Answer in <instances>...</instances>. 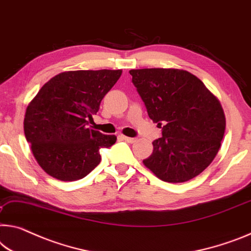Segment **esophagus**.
Listing matches in <instances>:
<instances>
[{"label":"esophagus","mask_w":251,"mask_h":251,"mask_svg":"<svg viewBox=\"0 0 251 251\" xmlns=\"http://www.w3.org/2000/svg\"><path fill=\"white\" fill-rule=\"evenodd\" d=\"M120 137H121V138H122L123 140H125V141L129 142V144H133V142H136V140H137L136 138H130V137H126V136H122V134H121Z\"/></svg>","instance_id":"34e87169"}]
</instances>
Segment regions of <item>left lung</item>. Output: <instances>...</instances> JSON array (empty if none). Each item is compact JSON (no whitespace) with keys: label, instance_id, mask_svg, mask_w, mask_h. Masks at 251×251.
<instances>
[{"label":"left lung","instance_id":"obj_1","mask_svg":"<svg viewBox=\"0 0 251 251\" xmlns=\"http://www.w3.org/2000/svg\"><path fill=\"white\" fill-rule=\"evenodd\" d=\"M129 73L149 118L163 128V137L152 142V153L142 163L168 183L187 182L201 174L217 156L226 130V115L217 96L183 69Z\"/></svg>","mask_w":251,"mask_h":251}]
</instances>
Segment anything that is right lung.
<instances>
[{
	"mask_svg": "<svg viewBox=\"0 0 251 251\" xmlns=\"http://www.w3.org/2000/svg\"><path fill=\"white\" fill-rule=\"evenodd\" d=\"M121 74V69L60 73L29 103L23 122L25 139L48 175L64 182L83 178L101 161L100 149L115 144L114 134L87 125Z\"/></svg>",
	"mask_w": 251,
	"mask_h": 251,
	"instance_id": "add662e5",
	"label": "right lung"
}]
</instances>
